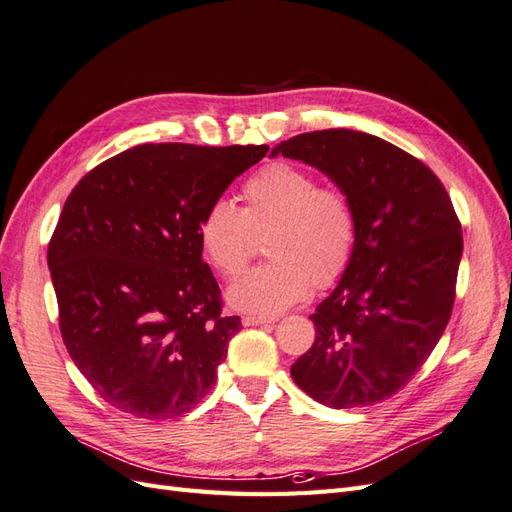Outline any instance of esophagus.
I'll use <instances>...</instances> for the list:
<instances>
[{"instance_id": "esophagus-1", "label": "esophagus", "mask_w": 512, "mask_h": 512, "mask_svg": "<svg viewBox=\"0 0 512 512\" xmlns=\"http://www.w3.org/2000/svg\"><path fill=\"white\" fill-rule=\"evenodd\" d=\"M241 322H243V327H260V324H271L275 320L265 318V316H243Z\"/></svg>"}]
</instances>
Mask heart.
Instances as JSON below:
<instances>
[{"mask_svg": "<svg viewBox=\"0 0 512 512\" xmlns=\"http://www.w3.org/2000/svg\"><path fill=\"white\" fill-rule=\"evenodd\" d=\"M243 209L218 198L200 215L198 245L209 265L224 277L239 275L265 239L271 258L228 288V303L250 316H277L303 301L312 284L327 288L348 269L356 232V211L337 188H320L309 170L271 162L243 183Z\"/></svg>", "mask_w": 512, "mask_h": 512, "instance_id": "obj_1", "label": "heart"}]
</instances>
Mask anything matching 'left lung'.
I'll use <instances>...</instances> for the list:
<instances>
[{
	"mask_svg": "<svg viewBox=\"0 0 512 512\" xmlns=\"http://www.w3.org/2000/svg\"><path fill=\"white\" fill-rule=\"evenodd\" d=\"M275 156L327 175L359 222L348 269L309 316L316 339L292 380L335 410L378 404L412 380L451 318L463 252L451 198L421 160L365 132L299 134Z\"/></svg>",
	"mask_w": 512,
	"mask_h": 512,
	"instance_id": "8db88e82",
	"label": "left lung"
}]
</instances>
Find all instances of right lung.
<instances>
[{
    "label": "right lung",
    "instance_id": "1",
    "mask_svg": "<svg viewBox=\"0 0 512 512\" xmlns=\"http://www.w3.org/2000/svg\"><path fill=\"white\" fill-rule=\"evenodd\" d=\"M267 151L149 143L76 183L49 243V269L61 337L106 404L160 421L211 391L241 318L222 316L196 230Z\"/></svg>",
    "mask_w": 512,
    "mask_h": 512
}]
</instances>
